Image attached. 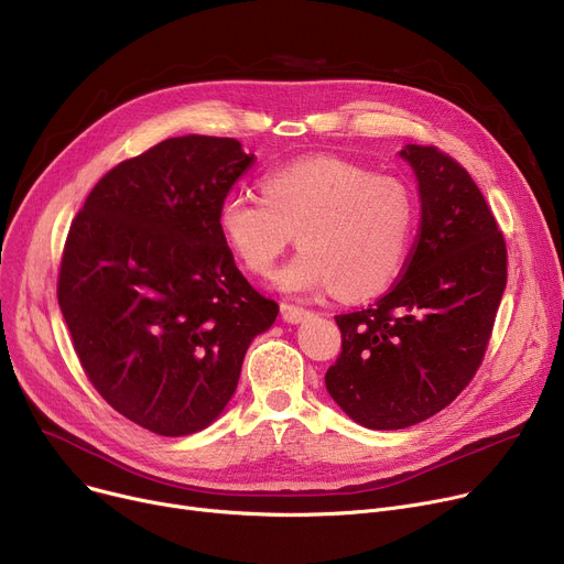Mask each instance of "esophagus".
<instances>
[{
    "label": "esophagus",
    "instance_id": "34e87169",
    "mask_svg": "<svg viewBox=\"0 0 564 564\" xmlns=\"http://www.w3.org/2000/svg\"><path fill=\"white\" fill-rule=\"evenodd\" d=\"M308 315H311V311H306V308H302V306L281 304V317H283V322H288V324L304 322Z\"/></svg>",
    "mask_w": 564,
    "mask_h": 564
}]
</instances>
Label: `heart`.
I'll return each mask as SVG.
<instances>
[{"mask_svg":"<svg viewBox=\"0 0 564 564\" xmlns=\"http://www.w3.org/2000/svg\"><path fill=\"white\" fill-rule=\"evenodd\" d=\"M262 197L234 193L217 227L242 265L268 276L296 236L304 247L279 272L285 292H328L356 302L383 292L401 272L415 199L394 176L335 156H313L270 172Z\"/></svg>","mask_w":564,"mask_h":564,"instance_id":"heart-1","label":"heart"}]
</instances>
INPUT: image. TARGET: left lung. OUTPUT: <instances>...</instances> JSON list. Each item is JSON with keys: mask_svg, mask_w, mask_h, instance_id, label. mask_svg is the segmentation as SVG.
<instances>
[{"mask_svg": "<svg viewBox=\"0 0 564 564\" xmlns=\"http://www.w3.org/2000/svg\"><path fill=\"white\" fill-rule=\"evenodd\" d=\"M417 178L420 236L401 279L377 304L337 315L343 351L326 390L373 431L420 424L471 381L508 276L503 236L465 167L435 147L405 144Z\"/></svg>", "mask_w": 564, "mask_h": 564, "instance_id": "left-lung-1", "label": "left lung"}]
</instances>
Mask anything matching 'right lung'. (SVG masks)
I'll return each instance as SVG.
<instances>
[{
  "mask_svg": "<svg viewBox=\"0 0 564 564\" xmlns=\"http://www.w3.org/2000/svg\"><path fill=\"white\" fill-rule=\"evenodd\" d=\"M251 163L234 138H167L112 167L69 227L58 306L74 351L106 403L152 433L210 426L279 315L217 227Z\"/></svg>",
  "mask_w": 564,
  "mask_h": 564,
  "instance_id": "obj_1",
  "label": "right lung"
}]
</instances>
